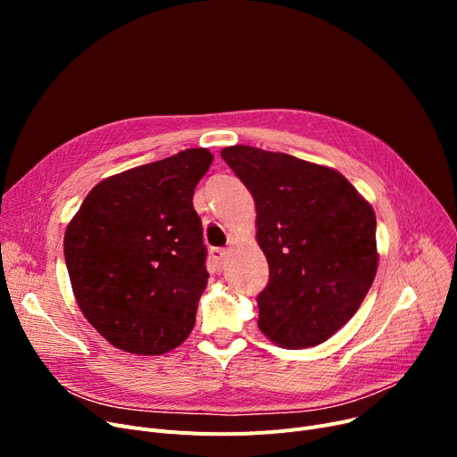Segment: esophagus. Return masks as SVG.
<instances>
[{"instance_id": "1", "label": "esophagus", "mask_w": 457, "mask_h": 457, "mask_svg": "<svg viewBox=\"0 0 457 457\" xmlns=\"http://www.w3.org/2000/svg\"><path fill=\"white\" fill-rule=\"evenodd\" d=\"M226 253H228V252H226L224 248H212V250H211V259H212L216 269H222Z\"/></svg>"}]
</instances>
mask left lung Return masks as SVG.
<instances>
[{"label": "left lung", "instance_id": "1", "mask_svg": "<svg viewBox=\"0 0 457 457\" xmlns=\"http://www.w3.org/2000/svg\"><path fill=\"white\" fill-rule=\"evenodd\" d=\"M252 192L257 243L270 278L259 329L283 348H309L339 331L378 270L372 205L337 170L253 146L220 152Z\"/></svg>", "mask_w": 457, "mask_h": 457}]
</instances>
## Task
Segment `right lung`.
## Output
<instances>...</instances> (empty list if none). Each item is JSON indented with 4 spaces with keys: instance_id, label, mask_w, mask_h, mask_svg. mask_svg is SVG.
<instances>
[{
    "instance_id": "right-lung-1",
    "label": "right lung",
    "mask_w": 457,
    "mask_h": 457,
    "mask_svg": "<svg viewBox=\"0 0 457 457\" xmlns=\"http://www.w3.org/2000/svg\"><path fill=\"white\" fill-rule=\"evenodd\" d=\"M212 162L183 150L96 185L64 233V259L85 319L138 355L178 348L207 285L204 229L192 196Z\"/></svg>"
}]
</instances>
